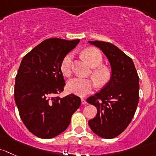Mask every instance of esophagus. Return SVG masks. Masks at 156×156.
<instances>
[{"mask_svg": "<svg viewBox=\"0 0 156 156\" xmlns=\"http://www.w3.org/2000/svg\"><path fill=\"white\" fill-rule=\"evenodd\" d=\"M81 102H82V104H83V105L87 104V102H86V101L85 100L84 98H81Z\"/></svg>", "mask_w": 156, "mask_h": 156, "instance_id": "esophagus-1", "label": "esophagus"}]
</instances>
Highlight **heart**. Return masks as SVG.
<instances>
[{
  "instance_id": "obj_1",
  "label": "heart",
  "mask_w": 156,
  "mask_h": 156,
  "mask_svg": "<svg viewBox=\"0 0 156 156\" xmlns=\"http://www.w3.org/2000/svg\"><path fill=\"white\" fill-rule=\"evenodd\" d=\"M83 56L90 67H94L91 70V76L98 86H103L108 83L111 73L107 67L100 66L102 64L103 58L100 51L94 48H89L83 52ZM72 58L73 54L69 53L62 60L61 70L65 76H70L72 73ZM94 83L90 79L73 78L67 83V91L72 94L85 96L92 91Z\"/></svg>"
}]
</instances>
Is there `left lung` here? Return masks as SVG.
I'll list each match as a JSON object with an SVG mask.
<instances>
[{
	"instance_id": "8db88e82",
	"label": "left lung",
	"mask_w": 156,
	"mask_h": 156,
	"mask_svg": "<svg viewBox=\"0 0 156 156\" xmlns=\"http://www.w3.org/2000/svg\"><path fill=\"white\" fill-rule=\"evenodd\" d=\"M89 43L102 51L111 67L107 84L87 99L98 111L89 126L99 137L111 139L124 131L134 117L139 101V76L132 59L115 45L98 41Z\"/></svg>"
}]
</instances>
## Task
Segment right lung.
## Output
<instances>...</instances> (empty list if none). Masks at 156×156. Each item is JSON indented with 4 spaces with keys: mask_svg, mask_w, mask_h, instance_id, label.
Listing matches in <instances>:
<instances>
[{
    "mask_svg": "<svg viewBox=\"0 0 156 156\" xmlns=\"http://www.w3.org/2000/svg\"><path fill=\"white\" fill-rule=\"evenodd\" d=\"M79 42V39H46L22 58L14 97L22 122L37 137L50 139L65 131L81 104L80 98L73 94L55 96L65 86L62 60Z\"/></svg>",
    "mask_w": 156,
    "mask_h": 156,
    "instance_id": "obj_1",
    "label": "right lung"
}]
</instances>
